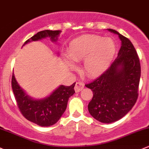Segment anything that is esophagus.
Instances as JSON below:
<instances>
[{"label": "esophagus", "instance_id": "1", "mask_svg": "<svg viewBox=\"0 0 149 149\" xmlns=\"http://www.w3.org/2000/svg\"><path fill=\"white\" fill-rule=\"evenodd\" d=\"M84 86L85 85H84V84L82 83V82H77L76 84H75V86H74L75 92L78 93V92L81 91V90L84 88Z\"/></svg>", "mask_w": 149, "mask_h": 149}]
</instances>
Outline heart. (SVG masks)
Segmentation results:
<instances>
[{"instance_id":"heart-1","label":"heart","mask_w":149,"mask_h":149,"mask_svg":"<svg viewBox=\"0 0 149 149\" xmlns=\"http://www.w3.org/2000/svg\"><path fill=\"white\" fill-rule=\"evenodd\" d=\"M115 53L116 45L113 39L95 34L77 38L67 49L69 58L72 62L85 59L82 71L88 77H95L103 73L111 63Z\"/></svg>"}]
</instances>
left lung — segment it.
<instances>
[{"mask_svg": "<svg viewBox=\"0 0 149 149\" xmlns=\"http://www.w3.org/2000/svg\"><path fill=\"white\" fill-rule=\"evenodd\" d=\"M121 40L118 56L110 67L85 87L91 89L93 97L88 104L90 114L104 123H110L125 116L139 96L141 64L133 44L113 29Z\"/></svg>", "mask_w": 149, "mask_h": 149, "instance_id": "obj_1", "label": "left lung"}]
</instances>
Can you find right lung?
I'll use <instances>...</instances> for the list:
<instances>
[{
    "instance_id": "obj_1",
    "label": "right lung",
    "mask_w": 149,
    "mask_h": 149,
    "mask_svg": "<svg viewBox=\"0 0 149 149\" xmlns=\"http://www.w3.org/2000/svg\"><path fill=\"white\" fill-rule=\"evenodd\" d=\"M59 33V31H41L26 41L24 45L46 37H51L54 41L56 40ZM75 83L70 86H59L49 97L36 100L26 95L16 82L13 73L11 78L12 89L21 113L28 120L43 127L54 125L59 120L67 108L69 97L75 93Z\"/></svg>"
}]
</instances>
